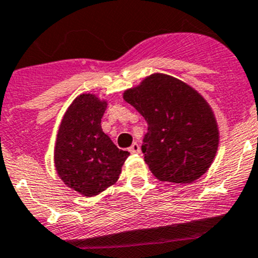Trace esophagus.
Returning <instances> with one entry per match:
<instances>
[{"mask_svg": "<svg viewBox=\"0 0 258 258\" xmlns=\"http://www.w3.org/2000/svg\"><path fill=\"white\" fill-rule=\"evenodd\" d=\"M129 152L132 154H139L141 153V147H139L138 143H133L131 146V148H129Z\"/></svg>", "mask_w": 258, "mask_h": 258, "instance_id": "34e87169", "label": "esophagus"}]
</instances>
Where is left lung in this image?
<instances>
[{"instance_id":"8db88e82","label":"left lung","mask_w":258,"mask_h":258,"mask_svg":"<svg viewBox=\"0 0 258 258\" xmlns=\"http://www.w3.org/2000/svg\"><path fill=\"white\" fill-rule=\"evenodd\" d=\"M122 97L148 122L142 152L159 181L190 183L207 172L217 154L219 129L198 91L175 77L153 73Z\"/></svg>"}]
</instances>
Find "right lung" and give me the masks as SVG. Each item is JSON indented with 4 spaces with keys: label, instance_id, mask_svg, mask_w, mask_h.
I'll return each instance as SVG.
<instances>
[{
    "label": "right lung",
    "instance_id": "right-lung-1",
    "mask_svg": "<svg viewBox=\"0 0 258 258\" xmlns=\"http://www.w3.org/2000/svg\"><path fill=\"white\" fill-rule=\"evenodd\" d=\"M107 102L82 94L66 111L54 147L58 176L72 190L87 198L114 185L129 152L117 148L102 132Z\"/></svg>",
    "mask_w": 258,
    "mask_h": 258
}]
</instances>
